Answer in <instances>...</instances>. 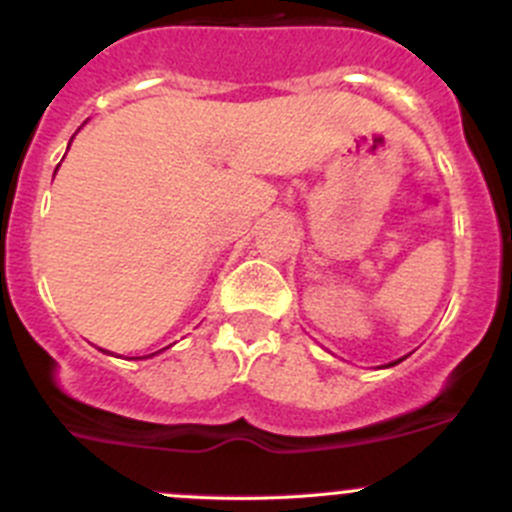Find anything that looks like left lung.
<instances>
[{"label": "left lung", "instance_id": "8db88e82", "mask_svg": "<svg viewBox=\"0 0 512 512\" xmlns=\"http://www.w3.org/2000/svg\"><path fill=\"white\" fill-rule=\"evenodd\" d=\"M399 362H402V359H397V362H394V364H399Z\"/></svg>", "mask_w": 512, "mask_h": 512}]
</instances>
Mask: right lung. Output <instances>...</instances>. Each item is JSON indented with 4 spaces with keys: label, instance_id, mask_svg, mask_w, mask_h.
Wrapping results in <instances>:
<instances>
[{
    "label": "right lung",
    "instance_id": "1",
    "mask_svg": "<svg viewBox=\"0 0 512 512\" xmlns=\"http://www.w3.org/2000/svg\"><path fill=\"white\" fill-rule=\"evenodd\" d=\"M138 359H140V357H138Z\"/></svg>",
    "mask_w": 512,
    "mask_h": 512
}]
</instances>
